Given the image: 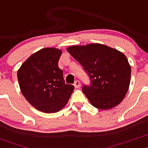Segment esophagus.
<instances>
[{"label":"esophagus","instance_id":"obj_1","mask_svg":"<svg viewBox=\"0 0 148 148\" xmlns=\"http://www.w3.org/2000/svg\"><path fill=\"white\" fill-rule=\"evenodd\" d=\"M80 82L79 80H75L74 82V86L75 88H79L80 87Z\"/></svg>","mask_w":148,"mask_h":148}]
</instances>
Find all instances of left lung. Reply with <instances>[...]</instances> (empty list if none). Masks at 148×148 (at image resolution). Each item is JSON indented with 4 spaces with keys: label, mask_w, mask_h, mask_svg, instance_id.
Wrapping results in <instances>:
<instances>
[{
    "label": "left lung",
    "mask_w": 148,
    "mask_h": 148,
    "mask_svg": "<svg viewBox=\"0 0 148 148\" xmlns=\"http://www.w3.org/2000/svg\"><path fill=\"white\" fill-rule=\"evenodd\" d=\"M67 51L90 77V85L82 86V92L92 105L106 110L121 102L128 92L131 73L123 53L100 44L72 46Z\"/></svg>",
    "instance_id": "1"
}]
</instances>
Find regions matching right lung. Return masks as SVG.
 <instances>
[{"mask_svg":"<svg viewBox=\"0 0 148 148\" xmlns=\"http://www.w3.org/2000/svg\"><path fill=\"white\" fill-rule=\"evenodd\" d=\"M62 51L45 48L32 54L17 72L22 93L31 105L44 113L63 109L74 90L65 83L63 71L58 68Z\"/></svg>","mask_w":148,"mask_h":148,"instance_id":"obj_1","label":"right lung"}]
</instances>
